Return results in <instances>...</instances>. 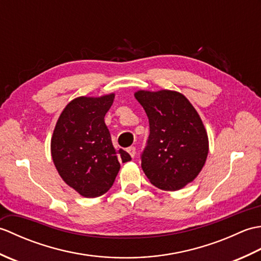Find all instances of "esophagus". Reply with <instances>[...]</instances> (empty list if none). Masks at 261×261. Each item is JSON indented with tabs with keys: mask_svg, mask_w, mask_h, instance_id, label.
Here are the masks:
<instances>
[{
	"mask_svg": "<svg viewBox=\"0 0 261 261\" xmlns=\"http://www.w3.org/2000/svg\"><path fill=\"white\" fill-rule=\"evenodd\" d=\"M127 152L130 153V156L132 158H135V156H136V147H129V148H127Z\"/></svg>",
	"mask_w": 261,
	"mask_h": 261,
	"instance_id": "1",
	"label": "esophagus"
}]
</instances>
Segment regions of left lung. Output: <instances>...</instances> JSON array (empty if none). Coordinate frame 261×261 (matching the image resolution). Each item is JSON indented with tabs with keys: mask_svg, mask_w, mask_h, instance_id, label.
Masks as SVG:
<instances>
[{
	"mask_svg": "<svg viewBox=\"0 0 261 261\" xmlns=\"http://www.w3.org/2000/svg\"><path fill=\"white\" fill-rule=\"evenodd\" d=\"M149 120L141 167L152 185L177 191L195 179L208 153L203 122L190 101L174 91L135 94Z\"/></svg>",
	"mask_w": 261,
	"mask_h": 261,
	"instance_id": "8db88e82",
	"label": "left lung"
}]
</instances>
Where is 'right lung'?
I'll list each match as a JSON object with an SVG mask.
<instances>
[{
	"label": "right lung",
	"mask_w": 261,
	"mask_h": 261,
	"mask_svg": "<svg viewBox=\"0 0 261 261\" xmlns=\"http://www.w3.org/2000/svg\"><path fill=\"white\" fill-rule=\"evenodd\" d=\"M114 94L73 99L60 114L51 138V156L60 177L84 197H97L112 187L120 163L130 162L115 150L104 116Z\"/></svg>",
	"instance_id": "1"
}]
</instances>
